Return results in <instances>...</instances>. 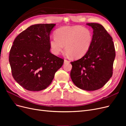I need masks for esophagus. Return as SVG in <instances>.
Returning <instances> with one entry per match:
<instances>
[{
    "mask_svg": "<svg viewBox=\"0 0 126 126\" xmlns=\"http://www.w3.org/2000/svg\"><path fill=\"white\" fill-rule=\"evenodd\" d=\"M69 62L68 60H66V59H64V63H69Z\"/></svg>",
    "mask_w": 126,
    "mask_h": 126,
    "instance_id": "34e87169",
    "label": "esophagus"
}]
</instances>
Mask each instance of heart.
<instances>
[{"label":"heart","mask_w":126,"mask_h":126,"mask_svg":"<svg viewBox=\"0 0 126 126\" xmlns=\"http://www.w3.org/2000/svg\"><path fill=\"white\" fill-rule=\"evenodd\" d=\"M91 31L81 26H63L57 29L49 41L52 54L58 55L65 46L66 54L74 58L85 56L92 44Z\"/></svg>","instance_id":"1"}]
</instances>
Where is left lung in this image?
I'll return each mask as SVG.
<instances>
[{
  "label": "left lung",
  "instance_id": "8db88e82",
  "mask_svg": "<svg viewBox=\"0 0 126 126\" xmlns=\"http://www.w3.org/2000/svg\"><path fill=\"white\" fill-rule=\"evenodd\" d=\"M93 29L89 51L81 58L71 62L70 77L80 89L94 91L101 88L112 77L116 53L112 37L101 25L88 23Z\"/></svg>",
  "mask_w": 126,
  "mask_h": 126
}]
</instances>
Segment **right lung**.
I'll return each instance as SVG.
<instances>
[{"mask_svg": "<svg viewBox=\"0 0 126 126\" xmlns=\"http://www.w3.org/2000/svg\"><path fill=\"white\" fill-rule=\"evenodd\" d=\"M54 24L30 26L15 38L9 61L13 78L29 91H40L51 83L64 60L52 54L49 41Z\"/></svg>", "mask_w": 126, "mask_h": 126, "instance_id": "right-lung-1", "label": "right lung"}]
</instances>
